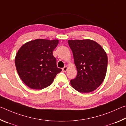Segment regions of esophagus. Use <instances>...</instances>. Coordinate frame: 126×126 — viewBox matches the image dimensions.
<instances>
[{"label": "esophagus", "instance_id": "obj_1", "mask_svg": "<svg viewBox=\"0 0 126 126\" xmlns=\"http://www.w3.org/2000/svg\"><path fill=\"white\" fill-rule=\"evenodd\" d=\"M68 67H67V66H65L64 67L62 68V71L64 72H65L68 70Z\"/></svg>", "mask_w": 126, "mask_h": 126}]
</instances>
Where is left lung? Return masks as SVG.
<instances>
[{"label": "left lung", "instance_id": "8db88e82", "mask_svg": "<svg viewBox=\"0 0 126 126\" xmlns=\"http://www.w3.org/2000/svg\"><path fill=\"white\" fill-rule=\"evenodd\" d=\"M77 70L76 78L71 80L72 87L80 93L96 89L103 82L107 69V55L103 48L91 39L68 40Z\"/></svg>", "mask_w": 126, "mask_h": 126}]
</instances>
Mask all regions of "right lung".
<instances>
[{
	"label": "right lung",
	"instance_id": "1",
	"mask_svg": "<svg viewBox=\"0 0 126 126\" xmlns=\"http://www.w3.org/2000/svg\"><path fill=\"white\" fill-rule=\"evenodd\" d=\"M59 40L37 39L21 47L15 58L16 71L21 79L29 88L42 89L52 83L62 71L57 66L53 50Z\"/></svg>",
	"mask_w": 126,
	"mask_h": 126
}]
</instances>
